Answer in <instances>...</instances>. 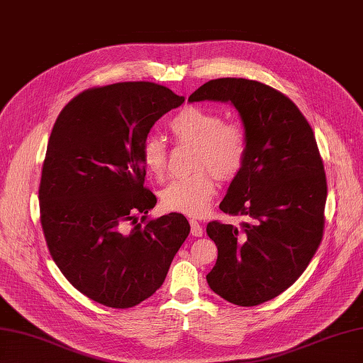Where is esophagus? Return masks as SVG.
Instances as JSON below:
<instances>
[{
  "instance_id": "obj_1",
  "label": "esophagus",
  "mask_w": 363,
  "mask_h": 363,
  "mask_svg": "<svg viewBox=\"0 0 363 363\" xmlns=\"http://www.w3.org/2000/svg\"><path fill=\"white\" fill-rule=\"evenodd\" d=\"M190 232L193 237H202V233H204V229H202V225L196 221V220H190Z\"/></svg>"
}]
</instances>
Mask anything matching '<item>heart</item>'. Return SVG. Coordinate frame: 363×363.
Masks as SVG:
<instances>
[{"label": "heart", "instance_id": "heart-1", "mask_svg": "<svg viewBox=\"0 0 363 363\" xmlns=\"http://www.w3.org/2000/svg\"><path fill=\"white\" fill-rule=\"evenodd\" d=\"M170 130L179 142L195 145V168L199 172L172 181L161 191L164 208L198 216L207 208L216 193L218 179L230 181L241 173L249 156V136L238 122H224L212 109L185 106L170 122ZM140 161L156 179L168 172V153L164 139L148 136L142 142ZM207 167L211 172L204 171Z\"/></svg>", "mask_w": 363, "mask_h": 363}]
</instances>
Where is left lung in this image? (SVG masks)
I'll return each instance as SVG.
<instances>
[{"mask_svg":"<svg viewBox=\"0 0 363 363\" xmlns=\"http://www.w3.org/2000/svg\"><path fill=\"white\" fill-rule=\"evenodd\" d=\"M230 102L249 136V156L220 204L240 227L210 221L218 259L210 289L238 306L272 300L297 281L323 237L326 174L314 131L283 92L255 80L216 79L189 102Z\"/></svg>","mask_w":363,"mask_h":363,"instance_id":"left-lung-1","label":"left lung"}]
</instances>
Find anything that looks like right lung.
I'll list each match as a JSON object with an SVG mask.
<instances>
[{
  "label": "right lung",
  "mask_w": 363,
  "mask_h": 363,
  "mask_svg": "<svg viewBox=\"0 0 363 363\" xmlns=\"http://www.w3.org/2000/svg\"><path fill=\"white\" fill-rule=\"evenodd\" d=\"M182 102L157 83L122 82L80 92L54 123L38 189L41 227L67 281L100 305L126 309L153 296L189 237L181 213L147 221L157 199L143 187L140 161L151 126Z\"/></svg>",
  "instance_id": "1"
}]
</instances>
